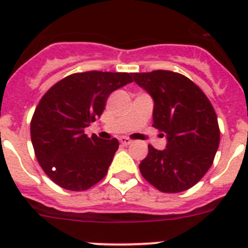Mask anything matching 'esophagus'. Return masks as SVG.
Listing matches in <instances>:
<instances>
[{"instance_id": "1", "label": "esophagus", "mask_w": 248, "mask_h": 248, "mask_svg": "<svg viewBox=\"0 0 248 248\" xmlns=\"http://www.w3.org/2000/svg\"><path fill=\"white\" fill-rule=\"evenodd\" d=\"M119 141H120V144H123V145H129V144L133 143V141H131V140L126 137L119 138Z\"/></svg>"}]
</instances>
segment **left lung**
<instances>
[{
    "instance_id": "left-lung-1",
    "label": "left lung",
    "mask_w": 248,
    "mask_h": 248,
    "mask_svg": "<svg viewBox=\"0 0 248 248\" xmlns=\"http://www.w3.org/2000/svg\"><path fill=\"white\" fill-rule=\"evenodd\" d=\"M131 76L154 100L153 126L168 139L164 150L149 145L140 172L161 192L185 191L196 185L214 163L220 144L214 107L198 85L180 73L153 71Z\"/></svg>"
}]
</instances>
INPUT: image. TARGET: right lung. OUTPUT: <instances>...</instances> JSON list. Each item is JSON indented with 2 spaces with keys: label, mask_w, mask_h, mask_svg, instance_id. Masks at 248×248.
<instances>
[{
  "label": "right lung",
  "mask_w": 248,
  "mask_h": 248,
  "mask_svg": "<svg viewBox=\"0 0 248 248\" xmlns=\"http://www.w3.org/2000/svg\"><path fill=\"white\" fill-rule=\"evenodd\" d=\"M131 82L129 73H74L39 100L31 120V140L39 165L53 183L84 191L107 175L119 141L88 138L84 129L102 115L111 92Z\"/></svg>",
  "instance_id": "1"
}]
</instances>
